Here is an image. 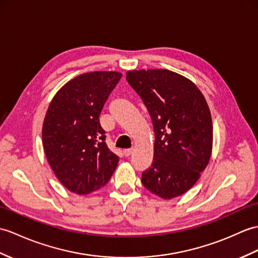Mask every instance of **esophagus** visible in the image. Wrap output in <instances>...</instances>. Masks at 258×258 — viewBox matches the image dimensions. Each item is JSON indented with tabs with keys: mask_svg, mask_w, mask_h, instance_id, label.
Here are the masks:
<instances>
[{
	"mask_svg": "<svg viewBox=\"0 0 258 258\" xmlns=\"http://www.w3.org/2000/svg\"><path fill=\"white\" fill-rule=\"evenodd\" d=\"M132 153H133V149H132V148H127V149H124V151H123V154L125 155V156H126V157H128L130 156V155H132Z\"/></svg>",
	"mask_w": 258,
	"mask_h": 258,
	"instance_id": "34e87169",
	"label": "esophagus"
}]
</instances>
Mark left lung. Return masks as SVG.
Returning a JSON list of instances; mask_svg holds the SVG:
<instances>
[{"label":"left lung","instance_id":"1","mask_svg":"<svg viewBox=\"0 0 258 258\" xmlns=\"http://www.w3.org/2000/svg\"><path fill=\"white\" fill-rule=\"evenodd\" d=\"M126 80L142 98L155 132L152 167L142 173L147 190L169 200L199 180L211 158L210 109L195 83L167 69L130 70Z\"/></svg>","mask_w":258,"mask_h":258}]
</instances>
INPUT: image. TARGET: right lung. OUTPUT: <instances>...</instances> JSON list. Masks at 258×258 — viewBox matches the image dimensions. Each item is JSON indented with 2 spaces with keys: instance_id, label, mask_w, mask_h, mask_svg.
Here are the masks:
<instances>
[{
  "instance_id": "obj_1",
  "label": "right lung",
  "mask_w": 258,
  "mask_h": 258,
  "mask_svg": "<svg viewBox=\"0 0 258 258\" xmlns=\"http://www.w3.org/2000/svg\"><path fill=\"white\" fill-rule=\"evenodd\" d=\"M122 78L117 71H93L68 81L52 98L43 124L46 158L69 191L88 195L103 187L118 157L105 143L100 113Z\"/></svg>"
}]
</instances>
